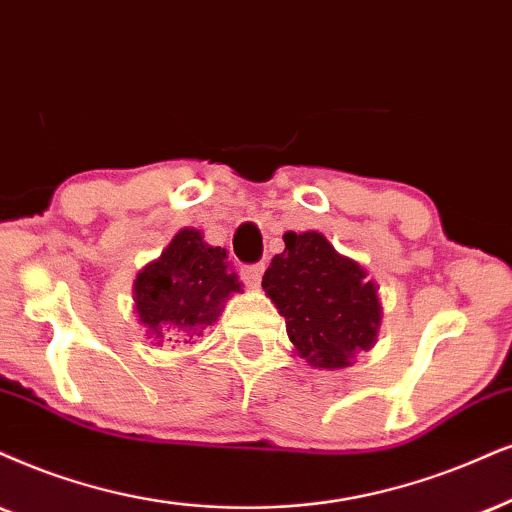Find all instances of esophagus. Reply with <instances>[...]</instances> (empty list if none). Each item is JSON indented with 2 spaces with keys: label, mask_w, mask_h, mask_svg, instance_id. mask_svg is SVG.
<instances>
[{
  "label": "esophagus",
  "mask_w": 512,
  "mask_h": 512,
  "mask_svg": "<svg viewBox=\"0 0 512 512\" xmlns=\"http://www.w3.org/2000/svg\"><path fill=\"white\" fill-rule=\"evenodd\" d=\"M264 276V264H245L241 267V278L248 288H260Z\"/></svg>",
  "instance_id": "34e87169"
}]
</instances>
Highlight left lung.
I'll return each instance as SVG.
<instances>
[{
  "mask_svg": "<svg viewBox=\"0 0 512 512\" xmlns=\"http://www.w3.org/2000/svg\"><path fill=\"white\" fill-rule=\"evenodd\" d=\"M286 250L264 271L262 288L286 319L297 354L314 368H345L375 345L383 307L361 264L319 231L283 236Z\"/></svg>",
  "mask_w": 512,
  "mask_h": 512,
  "instance_id": "obj_1",
  "label": "left lung"
}]
</instances>
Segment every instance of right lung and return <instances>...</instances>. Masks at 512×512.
I'll return each instance as SVG.
<instances>
[{"instance_id": "right-lung-1", "label": "right lung", "mask_w": 512, "mask_h": 512, "mask_svg": "<svg viewBox=\"0 0 512 512\" xmlns=\"http://www.w3.org/2000/svg\"><path fill=\"white\" fill-rule=\"evenodd\" d=\"M231 293H241V283L226 250L212 248L196 229H181L134 281L139 321L155 345H193L219 319Z\"/></svg>"}]
</instances>
